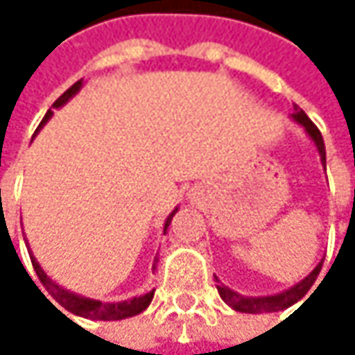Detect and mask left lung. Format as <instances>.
Returning a JSON list of instances; mask_svg holds the SVG:
<instances>
[{"label":"left lung","instance_id":"1","mask_svg":"<svg viewBox=\"0 0 355 355\" xmlns=\"http://www.w3.org/2000/svg\"><path fill=\"white\" fill-rule=\"evenodd\" d=\"M292 116H294V119L306 129V133L313 137V141H315L317 148H319L320 160H322V164H324V162H327V160H324V141H322V135H320L319 127L306 116V112L298 107V105H294V114H292ZM320 267H322V263H319V265L313 269V273H311L309 277H304L300 284H296L294 288H290V290H286V292H282V294H275V296L245 298V296L236 294L234 290H230V288H226V286H218V292H220L222 300H224L228 306H232L234 311H239V313H252V315H254V313H277V311H284V309L292 306L294 302H298L300 298L306 296V292L313 288V284H315L317 277H319Z\"/></svg>","mask_w":355,"mask_h":355}]
</instances>
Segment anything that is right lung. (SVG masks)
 Returning <instances> with one entry per match:
<instances>
[{"mask_svg": "<svg viewBox=\"0 0 355 355\" xmlns=\"http://www.w3.org/2000/svg\"><path fill=\"white\" fill-rule=\"evenodd\" d=\"M82 88V80L80 82H76L69 90H65L55 103H53V107L59 108L63 107L78 90ZM51 114H53V110H46V114H44V119L40 121V125L38 127H42L49 119H51ZM38 131V129H36ZM173 216H175V211L168 216V220H166V224H164V232H166V228H168V224H171V220H173ZM33 267H35L36 275H38V279H40V284L46 288V292L65 309V311H69L71 315H78V317H84V319H94V320H121V319H127V317H135V315H139V313H144L148 306H150V302H152V298H154V290L152 292H148V294H144V296H137V298H131V300H127V302H112V304H105V302H98V300H90V298H82V296H78V294H73V292H67V290H63L61 286H57L51 277H46V273L40 269V265L36 263V259L33 257ZM38 288V286H36ZM55 306V304H53ZM57 309V306H55ZM59 311V309H57ZM61 313V311H59ZM63 315V313H61ZM69 319V317H67Z\"/></svg>", "mask_w": 355, "mask_h": 355, "instance_id": "add662e5", "label": "right lung"}]
</instances>
